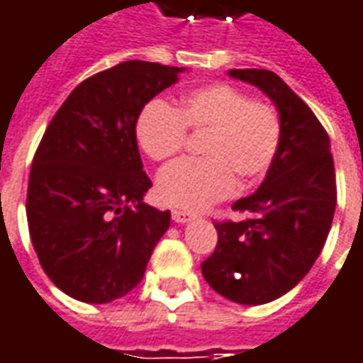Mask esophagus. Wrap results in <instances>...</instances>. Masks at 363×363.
Masks as SVG:
<instances>
[{"instance_id": "obj_1", "label": "esophagus", "mask_w": 363, "mask_h": 363, "mask_svg": "<svg viewBox=\"0 0 363 363\" xmlns=\"http://www.w3.org/2000/svg\"><path fill=\"white\" fill-rule=\"evenodd\" d=\"M196 214L194 212H186V210H173V220L177 224H186L190 220H194Z\"/></svg>"}]
</instances>
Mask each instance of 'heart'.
Segmentation results:
<instances>
[{
	"label": "heart",
	"instance_id": "obj_1",
	"mask_svg": "<svg viewBox=\"0 0 363 363\" xmlns=\"http://www.w3.org/2000/svg\"><path fill=\"white\" fill-rule=\"evenodd\" d=\"M186 129L206 133L200 141L204 159H184L164 167L157 179L159 196L177 208L202 210L259 182L281 145V118L265 102L230 84L190 90L174 110L153 100L135 123L139 147L153 161H167L186 143Z\"/></svg>",
	"mask_w": 363,
	"mask_h": 363
}]
</instances>
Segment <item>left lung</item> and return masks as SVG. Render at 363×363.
<instances>
[{"instance_id":"obj_1","label":"left lung","mask_w":363,"mask_h":363,"mask_svg":"<svg viewBox=\"0 0 363 363\" xmlns=\"http://www.w3.org/2000/svg\"><path fill=\"white\" fill-rule=\"evenodd\" d=\"M228 76L275 104L281 145L259 189L232 206L247 218L216 224V250L200 267L218 295L255 306L289 293L320 255L336 210V174L328 133L275 72L234 68Z\"/></svg>"}]
</instances>
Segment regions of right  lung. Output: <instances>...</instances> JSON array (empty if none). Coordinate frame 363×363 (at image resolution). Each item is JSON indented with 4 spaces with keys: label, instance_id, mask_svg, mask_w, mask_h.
I'll list each match as a JSON object with an SVG mask.
<instances>
[{
    "label": "right lung",
    "instance_id": "obj_1",
    "mask_svg": "<svg viewBox=\"0 0 363 363\" xmlns=\"http://www.w3.org/2000/svg\"><path fill=\"white\" fill-rule=\"evenodd\" d=\"M186 68L125 60L70 92L33 159L27 222L40 267L62 293L104 305L145 275L171 212L143 202L141 110Z\"/></svg>",
    "mask_w": 363,
    "mask_h": 363
}]
</instances>
